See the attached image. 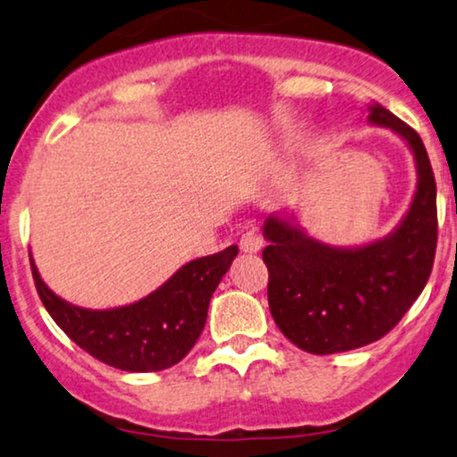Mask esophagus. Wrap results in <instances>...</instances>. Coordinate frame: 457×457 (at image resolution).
<instances>
[{"mask_svg":"<svg viewBox=\"0 0 457 457\" xmlns=\"http://www.w3.org/2000/svg\"><path fill=\"white\" fill-rule=\"evenodd\" d=\"M261 246H263V238L254 232V229H248L246 234H242L240 238V248L245 253H259Z\"/></svg>","mask_w":457,"mask_h":457,"instance_id":"obj_1","label":"esophagus"}]
</instances>
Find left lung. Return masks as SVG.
Listing matches in <instances>:
<instances>
[{"mask_svg":"<svg viewBox=\"0 0 457 457\" xmlns=\"http://www.w3.org/2000/svg\"><path fill=\"white\" fill-rule=\"evenodd\" d=\"M368 123L397 133L416 161V192L391 234L361 246H330L312 238L286 211L263 223L273 321L292 345L313 355L360 349L385 337L433 271L436 184L427 148L378 102L368 104Z\"/></svg>","mask_w":457,"mask_h":457,"instance_id":"left-lung-1","label":"left lung"}]
</instances>
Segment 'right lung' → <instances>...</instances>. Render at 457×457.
<instances>
[{
    "mask_svg": "<svg viewBox=\"0 0 457 457\" xmlns=\"http://www.w3.org/2000/svg\"><path fill=\"white\" fill-rule=\"evenodd\" d=\"M236 254L238 246H229L194 259L148 296L112 309H85L60 299L41 279L33 254L29 257L41 303L72 343L125 372H161L179 363L196 345L212 292Z\"/></svg>",
    "mask_w": 457,
    "mask_h": 457,
    "instance_id": "add662e5",
    "label": "right lung"
}]
</instances>
